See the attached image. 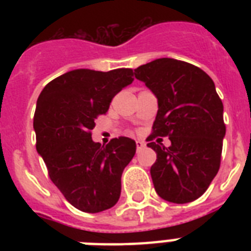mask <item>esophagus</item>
<instances>
[{
  "label": "esophagus",
  "instance_id": "34e87169",
  "mask_svg": "<svg viewBox=\"0 0 251 251\" xmlns=\"http://www.w3.org/2000/svg\"><path fill=\"white\" fill-rule=\"evenodd\" d=\"M135 145H137V151H141V150H143L146 147V143L142 141H137L135 142Z\"/></svg>",
  "mask_w": 251,
  "mask_h": 251
}]
</instances>
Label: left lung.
Here are the masks:
<instances>
[{"label":"left lung","instance_id":"8db88e82","mask_svg":"<svg viewBox=\"0 0 251 251\" xmlns=\"http://www.w3.org/2000/svg\"><path fill=\"white\" fill-rule=\"evenodd\" d=\"M134 74L159 104L146 139L156 152L150 171L155 190L168 202H193L208 189L222 160L226 124L214 80L202 69L173 58H157ZM161 136L170 137L169 148Z\"/></svg>","mask_w":251,"mask_h":251}]
</instances>
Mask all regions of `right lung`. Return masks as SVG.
<instances>
[{"label":"right lung","instance_id":"1","mask_svg":"<svg viewBox=\"0 0 251 251\" xmlns=\"http://www.w3.org/2000/svg\"><path fill=\"white\" fill-rule=\"evenodd\" d=\"M133 76L131 69H78L50 80L37 99V152L52 182L83 212L108 210L120 199L122 172L135 155V142L118 137L101 146L92 141L91 130Z\"/></svg>","mask_w":251,"mask_h":251}]
</instances>
